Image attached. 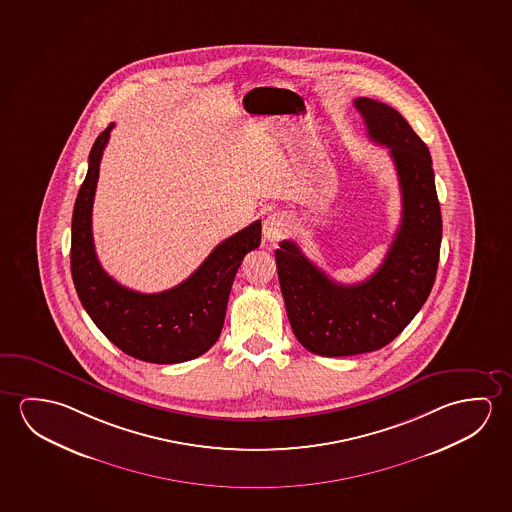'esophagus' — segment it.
<instances>
[{"instance_id":"1","label":"esophagus","mask_w":512,"mask_h":512,"mask_svg":"<svg viewBox=\"0 0 512 512\" xmlns=\"http://www.w3.org/2000/svg\"><path fill=\"white\" fill-rule=\"evenodd\" d=\"M289 228H291V220L287 218V214L278 211V213L269 214L268 218L264 220L262 232L269 243H276L287 236Z\"/></svg>"}]
</instances>
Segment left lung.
<instances>
[{
	"instance_id": "8db88e82",
	"label": "left lung",
	"mask_w": 512,
	"mask_h": 512,
	"mask_svg": "<svg viewBox=\"0 0 512 512\" xmlns=\"http://www.w3.org/2000/svg\"><path fill=\"white\" fill-rule=\"evenodd\" d=\"M372 142L394 159L401 225L383 264L365 282L342 285L292 241L275 252L287 317L301 346L321 356L378 351L401 333L433 289L440 260L441 213L429 149L406 118L369 97L354 99Z\"/></svg>"
}]
</instances>
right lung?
I'll return each instance as SVG.
<instances>
[{"instance_id": "right-lung-1", "label": "right lung", "mask_w": 512, "mask_h": 512, "mask_svg": "<svg viewBox=\"0 0 512 512\" xmlns=\"http://www.w3.org/2000/svg\"><path fill=\"white\" fill-rule=\"evenodd\" d=\"M113 124L97 136L72 213L71 271L79 301L95 326L124 351L150 363H181L209 351L220 337L227 301L244 255L259 248L260 221L214 248L182 284L142 294L118 284L97 259L92 207L104 147Z\"/></svg>"}]
</instances>
